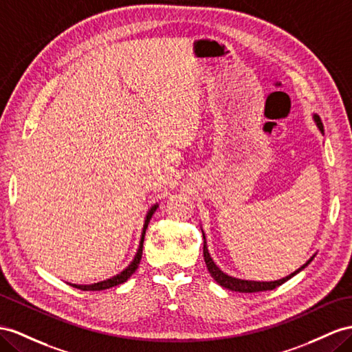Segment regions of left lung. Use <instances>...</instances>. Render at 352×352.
Instances as JSON below:
<instances>
[{
    "mask_svg": "<svg viewBox=\"0 0 352 352\" xmlns=\"http://www.w3.org/2000/svg\"><path fill=\"white\" fill-rule=\"evenodd\" d=\"M315 122H317V126L320 128V131L322 132V123L320 120L318 116H314ZM205 239V236H204ZM204 258H205V265H206V269H208V272L211 274V276L217 281L221 287L228 288V290H232V292H239V293H257V292H266V290H274V288L279 287L281 284H284L285 281H288V279L293 278L296 274H299L302 269H305L306 266H308L311 263V258L308 263L303 265L302 267H299L296 270V272H293L292 275H288L283 279H278V281H270V283H260V281H245V279H238V278H233V276H229L223 272V270H220V267H217V265H215L212 262V258L208 253V248H206V242L204 241Z\"/></svg>",
    "mask_w": 352,
    "mask_h": 352,
    "instance_id": "8db88e82",
    "label": "left lung"
}]
</instances>
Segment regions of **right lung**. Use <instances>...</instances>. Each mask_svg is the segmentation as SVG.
<instances>
[{
  "label": "right lung",
  "instance_id": "add662e5",
  "mask_svg": "<svg viewBox=\"0 0 352 352\" xmlns=\"http://www.w3.org/2000/svg\"><path fill=\"white\" fill-rule=\"evenodd\" d=\"M157 208V205L151 206V210L148 211L147 217H146V224H144V230H142V238H141V242H140V248H138V253L137 256H135V258L132 260V263L126 267L123 272H120L119 275H116L110 279H107V281H102V283H96V284H90V285H77V284H69L73 285L76 288H80V290H85V292H99V290H107V288H111V287H116L119 284H123L124 281H128V278L135 272V270L138 269V265H140V260H141V256H142V244H144V235H146V230H147V226L150 223V219L151 215L155 214Z\"/></svg>",
  "mask_w": 352,
  "mask_h": 352
}]
</instances>
